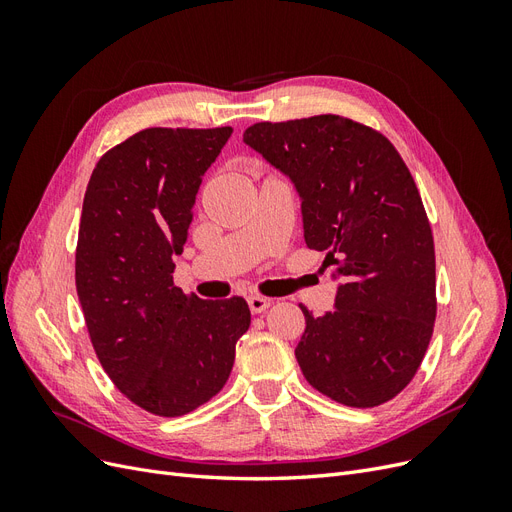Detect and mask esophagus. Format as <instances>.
<instances>
[{"label":"esophagus","mask_w":512,"mask_h":512,"mask_svg":"<svg viewBox=\"0 0 512 512\" xmlns=\"http://www.w3.org/2000/svg\"><path fill=\"white\" fill-rule=\"evenodd\" d=\"M247 305H250V312L252 314H262L271 305V299H265V297H258V294H252V297H247Z\"/></svg>","instance_id":"34e87169"}]
</instances>
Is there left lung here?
Segmentation results:
<instances>
[{
    "label": "left lung",
    "instance_id": "8db88e82",
    "mask_svg": "<svg viewBox=\"0 0 512 512\" xmlns=\"http://www.w3.org/2000/svg\"><path fill=\"white\" fill-rule=\"evenodd\" d=\"M243 143L301 198L303 237L339 280L335 309L294 350L316 391L352 408L393 399L414 378L436 320V254L421 194L391 141L339 115L254 123Z\"/></svg>",
    "mask_w": 512,
    "mask_h": 512
}]
</instances>
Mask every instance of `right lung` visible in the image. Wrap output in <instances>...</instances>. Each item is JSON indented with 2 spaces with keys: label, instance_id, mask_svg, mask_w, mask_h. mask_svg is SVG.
<instances>
[{
  "label": "right lung",
  "instance_id": "obj_1",
  "mask_svg": "<svg viewBox=\"0 0 512 512\" xmlns=\"http://www.w3.org/2000/svg\"><path fill=\"white\" fill-rule=\"evenodd\" d=\"M232 128H147L106 151L87 183L76 292L91 344L117 389L158 416H183L222 391L241 297L205 301L173 284L196 194Z\"/></svg>",
  "mask_w": 512,
  "mask_h": 512
}]
</instances>
